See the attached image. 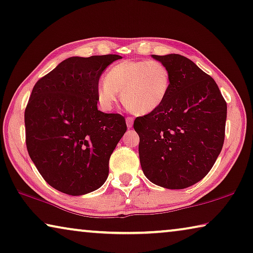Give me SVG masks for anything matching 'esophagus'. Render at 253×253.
Masks as SVG:
<instances>
[{"instance_id":"34e87169","label":"esophagus","mask_w":253,"mask_h":253,"mask_svg":"<svg viewBox=\"0 0 253 253\" xmlns=\"http://www.w3.org/2000/svg\"><path fill=\"white\" fill-rule=\"evenodd\" d=\"M133 123H134V119L131 118V117H127V118H126V125H127L128 128L133 127Z\"/></svg>"}]
</instances>
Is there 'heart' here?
I'll use <instances>...</instances> for the list:
<instances>
[{"instance_id":"obj_1","label":"heart","mask_w":253,"mask_h":253,"mask_svg":"<svg viewBox=\"0 0 253 253\" xmlns=\"http://www.w3.org/2000/svg\"><path fill=\"white\" fill-rule=\"evenodd\" d=\"M170 87V71L163 62L126 60L109 68L97 84L96 96L102 109L110 110L122 92V101L128 110L144 116L163 105Z\"/></svg>"}]
</instances>
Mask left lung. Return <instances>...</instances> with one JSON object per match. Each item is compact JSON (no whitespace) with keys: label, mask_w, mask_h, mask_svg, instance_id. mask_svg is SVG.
Here are the masks:
<instances>
[{"label":"left lung","mask_w":253,"mask_h":253,"mask_svg":"<svg viewBox=\"0 0 253 253\" xmlns=\"http://www.w3.org/2000/svg\"><path fill=\"white\" fill-rule=\"evenodd\" d=\"M170 71L160 108L138 117L139 161L150 182L170 190L194 185L216 163L225 138L227 104L216 82L180 54L154 55Z\"/></svg>","instance_id":"obj_1"}]
</instances>
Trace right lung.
Here are the masks:
<instances>
[{"mask_svg": "<svg viewBox=\"0 0 253 253\" xmlns=\"http://www.w3.org/2000/svg\"><path fill=\"white\" fill-rule=\"evenodd\" d=\"M117 54L71 56L34 86L25 111L29 157L48 185L69 195L103 185L125 118L97 110L96 87Z\"/></svg>", "mask_w": 253, "mask_h": 253, "instance_id": "obj_1", "label": "right lung"}]
</instances>
